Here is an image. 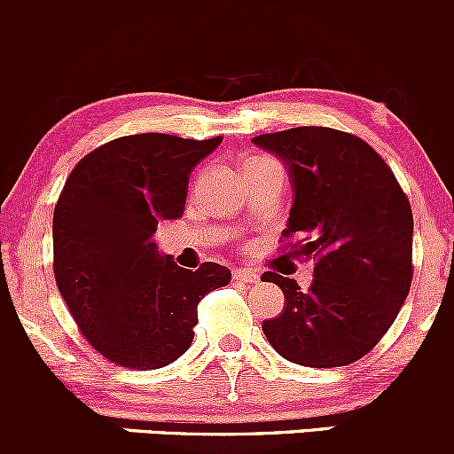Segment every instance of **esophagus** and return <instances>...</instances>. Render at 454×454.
<instances>
[{"instance_id": "esophagus-1", "label": "esophagus", "mask_w": 454, "mask_h": 454, "mask_svg": "<svg viewBox=\"0 0 454 454\" xmlns=\"http://www.w3.org/2000/svg\"><path fill=\"white\" fill-rule=\"evenodd\" d=\"M233 278L242 282H249V285L260 282V273L254 271V269H238V271H233Z\"/></svg>"}]
</instances>
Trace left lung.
Here are the masks:
<instances>
[{
  "mask_svg": "<svg viewBox=\"0 0 454 454\" xmlns=\"http://www.w3.org/2000/svg\"><path fill=\"white\" fill-rule=\"evenodd\" d=\"M285 163L294 205L285 238L311 258V289L264 273L285 309L262 322L285 360L313 369L347 366L380 342L412 280V212L388 165L369 143L333 128H291L251 138Z\"/></svg>",
  "mask_w": 454,
  "mask_h": 454,
  "instance_id": "obj_1",
  "label": "left lung"
}]
</instances>
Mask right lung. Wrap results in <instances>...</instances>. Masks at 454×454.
<instances>
[{"label":"right lung","instance_id":"add662e5","mask_svg":"<svg viewBox=\"0 0 454 454\" xmlns=\"http://www.w3.org/2000/svg\"><path fill=\"white\" fill-rule=\"evenodd\" d=\"M223 138L132 134L74 165L52 216L55 278L90 344L125 369H160L190 348L205 294L231 271L160 254V221L183 216L190 174Z\"/></svg>","mask_w":454,"mask_h":454}]
</instances>
